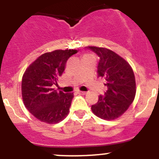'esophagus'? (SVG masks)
Returning a JSON list of instances; mask_svg holds the SVG:
<instances>
[{
  "instance_id": "obj_1",
  "label": "esophagus",
  "mask_w": 159,
  "mask_h": 159,
  "mask_svg": "<svg viewBox=\"0 0 159 159\" xmlns=\"http://www.w3.org/2000/svg\"><path fill=\"white\" fill-rule=\"evenodd\" d=\"M78 94H86V91H78Z\"/></svg>"
}]
</instances>
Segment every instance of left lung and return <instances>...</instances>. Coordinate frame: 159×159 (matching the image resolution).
Here are the masks:
<instances>
[{
    "mask_svg": "<svg viewBox=\"0 0 159 159\" xmlns=\"http://www.w3.org/2000/svg\"><path fill=\"white\" fill-rule=\"evenodd\" d=\"M99 57L98 77L106 81L108 90L98 96L91 105L93 113L105 120L119 118L127 111L134 99L135 78L130 65L118 54L105 48L86 47Z\"/></svg>",
    "mask_w": 159,
    "mask_h": 159,
    "instance_id": "left-lung-1",
    "label": "left lung"
}]
</instances>
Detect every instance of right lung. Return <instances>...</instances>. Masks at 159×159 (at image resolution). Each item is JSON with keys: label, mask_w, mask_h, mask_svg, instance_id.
I'll use <instances>...</instances> for the list:
<instances>
[{"label": "right lung", "mask_w": 159, "mask_h": 159, "mask_svg": "<svg viewBox=\"0 0 159 159\" xmlns=\"http://www.w3.org/2000/svg\"><path fill=\"white\" fill-rule=\"evenodd\" d=\"M77 50H55L44 53L25 70L22 78L24 104L30 113L42 122L56 124L69 112L73 93L54 90L65 69L68 59Z\"/></svg>", "instance_id": "1"}]
</instances>
